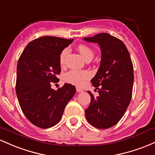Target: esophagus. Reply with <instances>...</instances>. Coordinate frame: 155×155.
<instances>
[{
  "label": "esophagus",
  "mask_w": 155,
  "mask_h": 155,
  "mask_svg": "<svg viewBox=\"0 0 155 155\" xmlns=\"http://www.w3.org/2000/svg\"><path fill=\"white\" fill-rule=\"evenodd\" d=\"M76 91H77L78 92H83L84 91H83V89H82V88H79V87H77L76 88Z\"/></svg>",
  "instance_id": "obj_1"
}]
</instances>
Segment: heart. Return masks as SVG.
Here are the masks:
<instances>
[{"instance_id": "1", "label": "heart", "mask_w": 155, "mask_h": 155, "mask_svg": "<svg viewBox=\"0 0 155 155\" xmlns=\"http://www.w3.org/2000/svg\"><path fill=\"white\" fill-rule=\"evenodd\" d=\"M78 50L85 60L93 58L94 53L90 48L84 45H81L78 47ZM68 53V50L65 49L61 52L60 55L61 64H64L66 56ZM91 77V74L87 71L71 70L67 72L65 75V81L67 82L72 83L76 86H81L84 84L86 81Z\"/></svg>"}]
</instances>
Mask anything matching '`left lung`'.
Masks as SVG:
<instances>
[{"label": "left lung", "instance_id": "1", "mask_svg": "<svg viewBox=\"0 0 155 155\" xmlns=\"http://www.w3.org/2000/svg\"><path fill=\"white\" fill-rule=\"evenodd\" d=\"M83 40L97 43L101 49L100 67L91 81L98 89L99 96L94 97L91 91H88L91 103L85 110V114L92 126L107 129L119 122L131 100L133 63L123 41L110 34L102 33Z\"/></svg>", "mask_w": 155, "mask_h": 155}]
</instances>
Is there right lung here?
Instances as JSON below:
<instances>
[{
    "mask_svg": "<svg viewBox=\"0 0 155 155\" xmlns=\"http://www.w3.org/2000/svg\"><path fill=\"white\" fill-rule=\"evenodd\" d=\"M55 36H42L25 47L17 62L16 93L27 119L40 128L53 127L61 119L66 105L75 94V87L65 83L58 90L60 55L72 42Z\"/></svg>",
    "mask_w": 155,
    "mask_h": 155,
    "instance_id": "1",
    "label": "right lung"
}]
</instances>
